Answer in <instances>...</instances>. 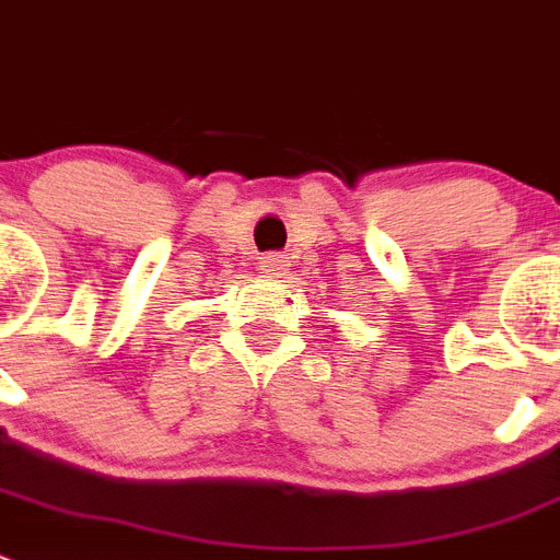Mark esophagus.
<instances>
[{
  "instance_id": "obj_1",
  "label": "esophagus",
  "mask_w": 560,
  "mask_h": 560,
  "mask_svg": "<svg viewBox=\"0 0 560 560\" xmlns=\"http://www.w3.org/2000/svg\"><path fill=\"white\" fill-rule=\"evenodd\" d=\"M260 269H264L266 275H280V271L285 269V255H280V252H271V255L260 257Z\"/></svg>"
}]
</instances>
